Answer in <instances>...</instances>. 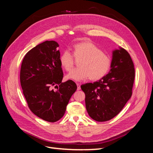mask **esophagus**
<instances>
[{"label":"esophagus","instance_id":"1","mask_svg":"<svg viewBox=\"0 0 153 153\" xmlns=\"http://www.w3.org/2000/svg\"><path fill=\"white\" fill-rule=\"evenodd\" d=\"M76 85H77V90H80V84H78V83H77L76 84Z\"/></svg>","mask_w":153,"mask_h":153}]
</instances>
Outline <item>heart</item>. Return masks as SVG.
Returning <instances> with one entry per match:
<instances>
[{
    "label": "heart",
    "mask_w": 153,
    "mask_h": 153,
    "mask_svg": "<svg viewBox=\"0 0 153 153\" xmlns=\"http://www.w3.org/2000/svg\"><path fill=\"white\" fill-rule=\"evenodd\" d=\"M74 56L82 57L78 62L80 67L68 74L66 77L68 79L80 82L90 77L92 80H99L105 76L110 69V58L92 43L84 42L76 45L74 47ZM60 62L66 71H69L73 67V55L69 49L62 52Z\"/></svg>",
    "instance_id": "obj_1"
}]
</instances>
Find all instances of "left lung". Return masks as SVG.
<instances>
[{
    "mask_svg": "<svg viewBox=\"0 0 153 153\" xmlns=\"http://www.w3.org/2000/svg\"><path fill=\"white\" fill-rule=\"evenodd\" d=\"M134 78L135 68L128 52L121 47L113 50L107 75L98 82L81 85L89 116L98 122L116 116L131 98Z\"/></svg>",
    "mask_w": 153,
    "mask_h": 153,
    "instance_id": "1",
    "label": "left lung"
}]
</instances>
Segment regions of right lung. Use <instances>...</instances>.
<instances>
[{
    "label": "right lung",
    "instance_id": "1",
    "mask_svg": "<svg viewBox=\"0 0 153 153\" xmlns=\"http://www.w3.org/2000/svg\"><path fill=\"white\" fill-rule=\"evenodd\" d=\"M59 44L46 41L26 53L20 70V84L30 110L44 121L61 119L71 96L77 89L69 80L62 82Z\"/></svg>",
    "mask_w": 153,
    "mask_h": 153
}]
</instances>
